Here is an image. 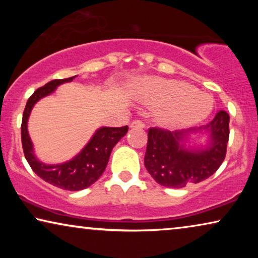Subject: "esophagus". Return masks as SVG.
Listing matches in <instances>:
<instances>
[{"instance_id":"obj_1","label":"esophagus","mask_w":258,"mask_h":258,"mask_svg":"<svg viewBox=\"0 0 258 258\" xmlns=\"http://www.w3.org/2000/svg\"><path fill=\"white\" fill-rule=\"evenodd\" d=\"M146 124H144V122L140 121V119H136V121H133L130 123V128L133 129H141V128H144Z\"/></svg>"}]
</instances>
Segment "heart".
Returning <instances> with one entry per match:
<instances>
[{
  "instance_id": "b5f03b06",
  "label": "heart",
  "mask_w": 258,
  "mask_h": 258,
  "mask_svg": "<svg viewBox=\"0 0 258 258\" xmlns=\"http://www.w3.org/2000/svg\"><path fill=\"white\" fill-rule=\"evenodd\" d=\"M137 93L146 103L162 107L157 114L158 119L170 126L189 125L202 121L214 108L210 95L176 81L146 80L140 83Z\"/></svg>"
}]
</instances>
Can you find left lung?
<instances>
[{
	"instance_id": "obj_1",
	"label": "left lung",
	"mask_w": 258,
	"mask_h": 258,
	"mask_svg": "<svg viewBox=\"0 0 258 258\" xmlns=\"http://www.w3.org/2000/svg\"><path fill=\"white\" fill-rule=\"evenodd\" d=\"M229 114L220 110L209 124L188 130L150 128L144 165L158 184L184 188L214 175L223 163L229 141ZM207 132L210 143L204 150H186L181 142L189 133Z\"/></svg>"
}]
</instances>
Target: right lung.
Listing matches in <instances>:
<instances>
[{"instance_id":"right-lung-1","label":"right lung","mask_w":258,"mask_h":258,"mask_svg":"<svg viewBox=\"0 0 258 258\" xmlns=\"http://www.w3.org/2000/svg\"><path fill=\"white\" fill-rule=\"evenodd\" d=\"M74 79L75 76L63 80H52L35 90L24 108L22 125H21L23 153L30 168L43 181L61 189L70 190V191L86 189L101 177L108 164L112 148L128 132V125L121 126V128L102 126L94 134L87 146L73 160L62 164L51 165L38 161L34 155L33 142L28 134V118H29L31 109L42 97L55 91L59 84L72 82Z\"/></svg>"}]
</instances>
